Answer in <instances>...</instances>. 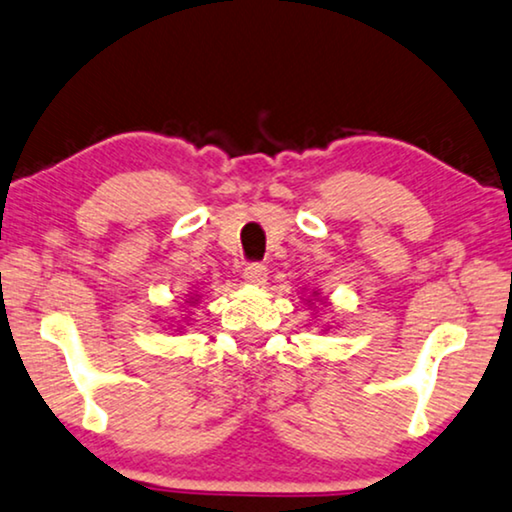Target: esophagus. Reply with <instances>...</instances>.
<instances>
[{"instance_id":"1","label":"esophagus","mask_w":512,"mask_h":512,"mask_svg":"<svg viewBox=\"0 0 512 512\" xmlns=\"http://www.w3.org/2000/svg\"><path fill=\"white\" fill-rule=\"evenodd\" d=\"M243 280L250 285H262L266 280V266L259 262H250L246 269H243Z\"/></svg>"}]
</instances>
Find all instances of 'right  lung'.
<instances>
[{"instance_id": "1", "label": "right lung", "mask_w": 512, "mask_h": 512, "mask_svg": "<svg viewBox=\"0 0 512 512\" xmlns=\"http://www.w3.org/2000/svg\"><path fill=\"white\" fill-rule=\"evenodd\" d=\"M194 301H197V299H194V297H192V301H187V304H194Z\"/></svg>"}]
</instances>
